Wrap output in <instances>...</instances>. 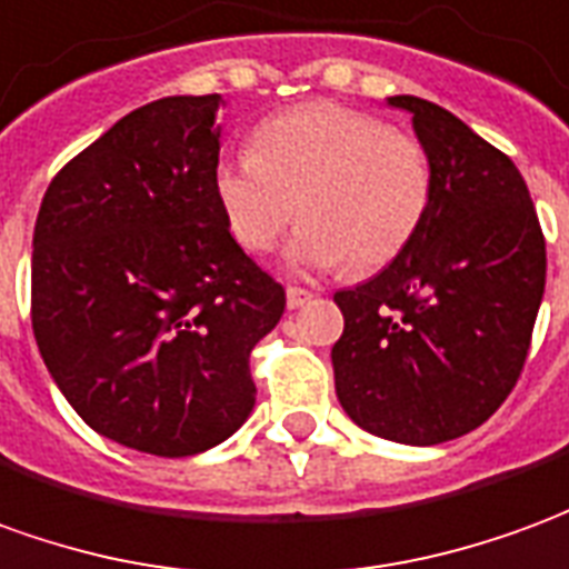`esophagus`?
Returning a JSON list of instances; mask_svg holds the SVG:
<instances>
[{
  "label": "esophagus",
  "mask_w": 569,
  "mask_h": 569,
  "mask_svg": "<svg viewBox=\"0 0 569 569\" xmlns=\"http://www.w3.org/2000/svg\"><path fill=\"white\" fill-rule=\"evenodd\" d=\"M309 300H312V291L297 288V284H291V288H288V309H300V306H306Z\"/></svg>",
  "instance_id": "34e87169"
}]
</instances>
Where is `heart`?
I'll return each instance as SVG.
<instances>
[{
  "instance_id": "b5f03b06",
  "label": "heart",
  "mask_w": 569,
  "mask_h": 569,
  "mask_svg": "<svg viewBox=\"0 0 569 569\" xmlns=\"http://www.w3.org/2000/svg\"><path fill=\"white\" fill-rule=\"evenodd\" d=\"M213 196L248 251H272L300 208L306 220L288 244L293 269L370 272L420 232L432 162L417 137L380 116L316 100L257 124L248 152L220 156Z\"/></svg>"
}]
</instances>
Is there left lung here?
<instances>
[{
	"label": "left lung",
	"mask_w": 569,
	"mask_h": 569,
	"mask_svg": "<svg viewBox=\"0 0 569 569\" xmlns=\"http://www.w3.org/2000/svg\"><path fill=\"white\" fill-rule=\"evenodd\" d=\"M432 162L420 232L382 272L333 293L337 398L365 432L441 445L509 398L546 291V239L521 171L453 112L398 94Z\"/></svg>",
	"instance_id": "left-lung-1"
}]
</instances>
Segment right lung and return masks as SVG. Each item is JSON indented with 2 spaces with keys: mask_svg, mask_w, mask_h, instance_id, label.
<instances>
[{
  "mask_svg": "<svg viewBox=\"0 0 569 569\" xmlns=\"http://www.w3.org/2000/svg\"><path fill=\"white\" fill-rule=\"evenodd\" d=\"M220 94L128 112L51 180L33 232V333L91 429L192 457L251 417V349L284 288L232 239L213 196Z\"/></svg>",
  "mask_w": 569,
  "mask_h": 569,
  "instance_id": "1",
  "label": "right lung"
}]
</instances>
